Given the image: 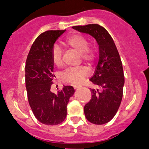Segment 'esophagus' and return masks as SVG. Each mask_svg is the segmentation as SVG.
I'll use <instances>...</instances> for the list:
<instances>
[{
  "label": "esophagus",
  "instance_id": "obj_1",
  "mask_svg": "<svg viewBox=\"0 0 149 149\" xmlns=\"http://www.w3.org/2000/svg\"><path fill=\"white\" fill-rule=\"evenodd\" d=\"M80 87H81V86H77V85L74 86V89H77V88H80Z\"/></svg>",
  "mask_w": 149,
  "mask_h": 149
}]
</instances>
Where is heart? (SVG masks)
Returning a JSON list of instances; mask_svg holds the SVG:
<instances>
[{
	"label": "heart",
	"instance_id": "heart-1",
	"mask_svg": "<svg viewBox=\"0 0 149 149\" xmlns=\"http://www.w3.org/2000/svg\"><path fill=\"white\" fill-rule=\"evenodd\" d=\"M65 43L69 47L81 53L84 62L92 64L95 59V54L92 49L88 47V39L81 34H73L65 39ZM51 57L54 64L60 66L63 63V51L57 45H55L51 51ZM89 73V70L85 67H72L63 71L60 74L61 80L66 84L78 85L82 82L83 79Z\"/></svg>",
	"mask_w": 149,
	"mask_h": 149
}]
</instances>
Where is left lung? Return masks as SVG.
Returning <instances> with one entry per match:
<instances>
[{
  "mask_svg": "<svg viewBox=\"0 0 149 149\" xmlns=\"http://www.w3.org/2000/svg\"><path fill=\"white\" fill-rule=\"evenodd\" d=\"M72 28L91 35L99 46L98 65L89 79L99 89H90L92 98L84 106V113L91 123H107L119 110L123 95L125 77L120 56L113 39L102 26L92 24Z\"/></svg>",
  "mask_w": 149,
  "mask_h": 149,
  "instance_id": "8db88e82",
  "label": "left lung"
}]
</instances>
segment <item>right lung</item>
I'll return each mask as SVG.
<instances>
[{"instance_id":"add662e5","label":"right lung","mask_w":149,"mask_h":149,"mask_svg":"<svg viewBox=\"0 0 149 149\" xmlns=\"http://www.w3.org/2000/svg\"><path fill=\"white\" fill-rule=\"evenodd\" d=\"M64 30H48L41 33L33 43L25 65L27 98L34 116L40 122L56 125L65 120L68 100L74 89L63 86L57 94L51 92L53 84L54 63L51 51Z\"/></svg>"}]
</instances>
